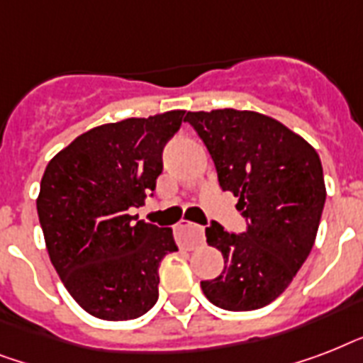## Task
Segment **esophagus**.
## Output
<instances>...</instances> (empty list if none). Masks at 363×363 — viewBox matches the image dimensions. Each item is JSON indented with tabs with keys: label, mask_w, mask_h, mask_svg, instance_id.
<instances>
[{
	"label": "esophagus",
	"mask_w": 363,
	"mask_h": 363,
	"mask_svg": "<svg viewBox=\"0 0 363 363\" xmlns=\"http://www.w3.org/2000/svg\"><path fill=\"white\" fill-rule=\"evenodd\" d=\"M175 232H177V241H179V245H182V247H186V248L198 247V245H201V242L205 241L203 228L196 226V224H192V222H186V220L179 222L175 228Z\"/></svg>",
	"instance_id": "1"
}]
</instances>
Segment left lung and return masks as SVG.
<instances>
[{"label":"left lung","mask_w":363,"mask_h":363,"mask_svg":"<svg viewBox=\"0 0 363 363\" xmlns=\"http://www.w3.org/2000/svg\"><path fill=\"white\" fill-rule=\"evenodd\" d=\"M184 121L247 220L242 233L218 222L205 228L207 242L224 256V271L201 281V290L220 309L265 307L286 290L315 245L326 201L320 158L298 133L252 111H198Z\"/></svg>","instance_id":"8db88e82"}]
</instances>
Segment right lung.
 Instances as JSON below:
<instances>
[{
    "instance_id": "obj_1",
    "label": "right lung",
    "mask_w": 363,
    "mask_h": 363,
    "mask_svg": "<svg viewBox=\"0 0 363 363\" xmlns=\"http://www.w3.org/2000/svg\"><path fill=\"white\" fill-rule=\"evenodd\" d=\"M184 111L125 118L82 133L48 162L37 198L48 256L82 309L131 320L158 301V267L179 250L171 228L130 215L154 196L162 152Z\"/></svg>"
}]
</instances>
